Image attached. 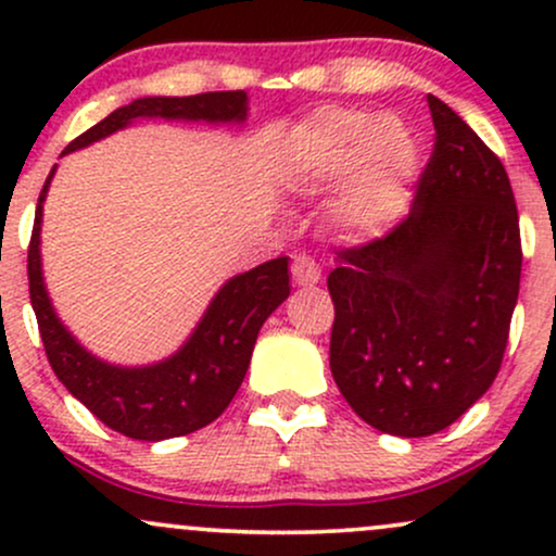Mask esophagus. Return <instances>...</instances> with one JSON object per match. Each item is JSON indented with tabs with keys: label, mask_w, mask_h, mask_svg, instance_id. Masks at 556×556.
<instances>
[{
	"label": "esophagus",
	"mask_w": 556,
	"mask_h": 556,
	"mask_svg": "<svg viewBox=\"0 0 556 556\" xmlns=\"http://www.w3.org/2000/svg\"><path fill=\"white\" fill-rule=\"evenodd\" d=\"M290 271H292V279H295V285H300V287L318 285V279H321V269H318L316 261L308 258V256L292 258Z\"/></svg>",
	"instance_id": "esophagus-1"
}]
</instances>
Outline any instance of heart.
I'll return each instance as SVG.
<instances>
[{"mask_svg":"<svg viewBox=\"0 0 556 556\" xmlns=\"http://www.w3.org/2000/svg\"><path fill=\"white\" fill-rule=\"evenodd\" d=\"M292 164L314 185L340 177L334 195L337 225L355 238L392 232L413 201L420 143L397 117H371L353 106H324L298 127Z\"/></svg>","mask_w":556,"mask_h":556,"instance_id":"obj_1","label":"heart"}]
</instances>
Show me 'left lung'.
I'll return each mask as SVG.
<instances>
[{
	"instance_id": "1",
	"label": "left lung",
	"mask_w": 556,
	"mask_h": 556,
	"mask_svg": "<svg viewBox=\"0 0 556 556\" xmlns=\"http://www.w3.org/2000/svg\"><path fill=\"white\" fill-rule=\"evenodd\" d=\"M410 214L337 251L329 366L374 429L431 437L486 394L520 290V225L500 156L437 96Z\"/></svg>"
}]
</instances>
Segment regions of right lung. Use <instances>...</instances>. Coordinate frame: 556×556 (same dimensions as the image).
<instances>
[{
    "instance_id": "1",
    "label": "right lung",
    "mask_w": 556,
    "mask_h": 556,
    "mask_svg": "<svg viewBox=\"0 0 556 556\" xmlns=\"http://www.w3.org/2000/svg\"><path fill=\"white\" fill-rule=\"evenodd\" d=\"M185 119V123L240 125L248 117L245 91H214L198 96H143L114 110L62 151V156L86 149L96 140L123 130L136 119ZM56 164L38 195L34 235L28 248L30 305L36 311L43 350L56 379L75 400L112 431L140 442L185 437L208 426L232 402L253 344L264 321L290 295L287 256L271 258L256 269L238 274L219 287L193 334L169 358L151 366H114L96 358L75 340L56 316L41 271V216Z\"/></svg>"
}]
</instances>
